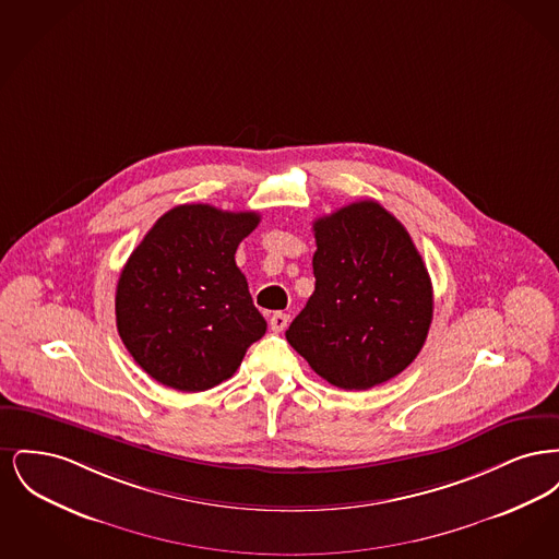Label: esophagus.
<instances>
[{
	"label": "esophagus",
	"instance_id": "esophagus-1",
	"mask_svg": "<svg viewBox=\"0 0 559 559\" xmlns=\"http://www.w3.org/2000/svg\"><path fill=\"white\" fill-rule=\"evenodd\" d=\"M287 324H289V314H285V312H274V314L270 317V329H272L274 333L285 331Z\"/></svg>",
	"mask_w": 559,
	"mask_h": 559
}]
</instances>
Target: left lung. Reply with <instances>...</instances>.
Masks as SVG:
<instances>
[{"mask_svg":"<svg viewBox=\"0 0 559 559\" xmlns=\"http://www.w3.org/2000/svg\"><path fill=\"white\" fill-rule=\"evenodd\" d=\"M314 293L287 342L342 390H369L404 371L426 344L433 293L399 219L358 201L314 222Z\"/></svg>","mask_w":559,"mask_h":559,"instance_id":"1","label":"left lung"}]
</instances>
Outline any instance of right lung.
<instances>
[{
	"instance_id": "obj_1",
	"label": "right lung",
	"mask_w": 559,
	"mask_h": 559,
	"mask_svg": "<svg viewBox=\"0 0 559 559\" xmlns=\"http://www.w3.org/2000/svg\"><path fill=\"white\" fill-rule=\"evenodd\" d=\"M260 213L178 205L163 213L121 270V342L155 381L205 392L230 379L266 333L235 253Z\"/></svg>"
}]
</instances>
